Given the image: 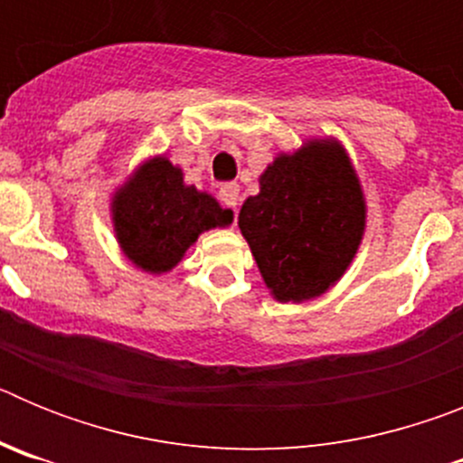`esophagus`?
<instances>
[{"mask_svg":"<svg viewBox=\"0 0 463 463\" xmlns=\"http://www.w3.org/2000/svg\"><path fill=\"white\" fill-rule=\"evenodd\" d=\"M220 202L227 208L239 206V185L236 183H227V185L220 187Z\"/></svg>","mask_w":463,"mask_h":463,"instance_id":"1","label":"esophagus"}]
</instances>
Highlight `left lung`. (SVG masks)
<instances>
[{
  "instance_id": "left-lung-1",
  "label": "left lung",
  "mask_w": 463,
  "mask_h": 463,
  "mask_svg": "<svg viewBox=\"0 0 463 463\" xmlns=\"http://www.w3.org/2000/svg\"><path fill=\"white\" fill-rule=\"evenodd\" d=\"M248 196L239 227L273 297L282 304L320 297L350 267L364 234L362 185L345 150L310 141L280 155Z\"/></svg>"
}]
</instances>
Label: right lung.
<instances>
[{
    "label": "right lung",
    "mask_w": 463,
    "mask_h": 463,
    "mask_svg": "<svg viewBox=\"0 0 463 463\" xmlns=\"http://www.w3.org/2000/svg\"><path fill=\"white\" fill-rule=\"evenodd\" d=\"M113 224L125 255L148 273H165L181 261L196 236L232 222L234 213L220 208L206 192L183 183V171L155 157L116 192Z\"/></svg>",
    "instance_id": "1"
}]
</instances>
